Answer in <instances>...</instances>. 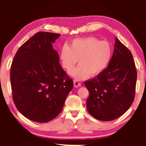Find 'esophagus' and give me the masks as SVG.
<instances>
[{
  "label": "esophagus",
  "mask_w": 146,
  "mask_h": 146,
  "mask_svg": "<svg viewBox=\"0 0 146 146\" xmlns=\"http://www.w3.org/2000/svg\"><path fill=\"white\" fill-rule=\"evenodd\" d=\"M74 87L76 88L80 87L81 86V83L80 82V81L78 80H74Z\"/></svg>",
  "instance_id": "34e87169"
}]
</instances>
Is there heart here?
Returning a JSON list of instances; mask_svg holds the SVG:
<instances>
[{
    "label": "heart",
    "mask_w": 146,
    "mask_h": 146,
    "mask_svg": "<svg viewBox=\"0 0 146 146\" xmlns=\"http://www.w3.org/2000/svg\"><path fill=\"white\" fill-rule=\"evenodd\" d=\"M112 48L106 41L95 37H85L72 40L69 46L64 45L59 52L62 66L70 70L76 63L79 65L68 72L76 80L95 76L103 72L110 61Z\"/></svg>",
    "instance_id": "heart-1"
}]
</instances>
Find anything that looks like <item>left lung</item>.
Returning a JSON list of instances; mask_svg holds the SVG:
<instances>
[{
  "label": "left lung",
  "mask_w": 146,
  "mask_h": 146,
  "mask_svg": "<svg viewBox=\"0 0 146 146\" xmlns=\"http://www.w3.org/2000/svg\"><path fill=\"white\" fill-rule=\"evenodd\" d=\"M137 71L131 52L115 38L112 57L108 67L84 82L90 96L87 110L94 117L111 121L122 115L132 104Z\"/></svg>",
  "instance_id": "1"
}]
</instances>
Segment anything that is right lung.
I'll use <instances>...</instances> for the list:
<instances>
[{
  "mask_svg": "<svg viewBox=\"0 0 146 146\" xmlns=\"http://www.w3.org/2000/svg\"><path fill=\"white\" fill-rule=\"evenodd\" d=\"M60 34L39 32L23 44L11 65L13 98L18 110L31 120L46 123L61 112L72 80L60 65L52 44Z\"/></svg>",
  "mask_w": 146,
  "mask_h": 146,
  "instance_id": "1",
  "label": "right lung"
}]
</instances>
